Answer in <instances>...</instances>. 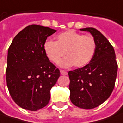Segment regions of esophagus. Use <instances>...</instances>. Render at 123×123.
Segmentation results:
<instances>
[{
  "mask_svg": "<svg viewBox=\"0 0 123 123\" xmlns=\"http://www.w3.org/2000/svg\"><path fill=\"white\" fill-rule=\"evenodd\" d=\"M60 72H61V74L62 75H67L68 74V73L66 71H64V70H61Z\"/></svg>",
  "mask_w": 123,
  "mask_h": 123,
  "instance_id": "esophagus-1",
  "label": "esophagus"
}]
</instances>
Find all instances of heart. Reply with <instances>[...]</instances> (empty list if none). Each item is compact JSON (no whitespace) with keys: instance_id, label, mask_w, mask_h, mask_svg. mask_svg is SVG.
I'll return each mask as SVG.
<instances>
[{"instance_id":"obj_1","label":"heart","mask_w":123,"mask_h":123,"mask_svg":"<svg viewBox=\"0 0 123 123\" xmlns=\"http://www.w3.org/2000/svg\"><path fill=\"white\" fill-rule=\"evenodd\" d=\"M44 50L51 61L56 63L65 54L67 57L59 62V66L67 68L75 65L83 67L92 60L96 52V42L90 35H82L74 30L58 33L56 42L50 40L44 43Z\"/></svg>"}]
</instances>
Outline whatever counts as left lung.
Wrapping results in <instances>:
<instances>
[{
	"instance_id": "8db88e82",
	"label": "left lung",
	"mask_w": 123,
	"mask_h": 123,
	"mask_svg": "<svg viewBox=\"0 0 123 123\" xmlns=\"http://www.w3.org/2000/svg\"><path fill=\"white\" fill-rule=\"evenodd\" d=\"M80 30L92 35L96 42V52L89 64L68 73L70 100L77 107L92 109L111 96L118 66L114 48L103 34L93 27Z\"/></svg>"
}]
</instances>
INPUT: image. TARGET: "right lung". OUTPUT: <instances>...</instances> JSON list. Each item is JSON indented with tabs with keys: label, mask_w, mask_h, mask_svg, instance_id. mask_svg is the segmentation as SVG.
I'll list each match as a JSON object with an SVG mask.
<instances>
[{
	"label": "right lung",
	"mask_w": 123,
	"mask_h": 123,
	"mask_svg": "<svg viewBox=\"0 0 123 123\" xmlns=\"http://www.w3.org/2000/svg\"><path fill=\"white\" fill-rule=\"evenodd\" d=\"M56 30L31 25L11 44L7 55L6 84L12 100L23 109L36 111L47 105L60 71L47 57L44 43Z\"/></svg>",
	"instance_id": "add662e5"
}]
</instances>
